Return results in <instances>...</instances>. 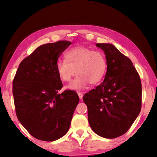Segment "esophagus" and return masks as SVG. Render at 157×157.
I'll use <instances>...</instances> for the list:
<instances>
[{
  "label": "esophagus",
  "mask_w": 157,
  "mask_h": 157,
  "mask_svg": "<svg viewBox=\"0 0 157 157\" xmlns=\"http://www.w3.org/2000/svg\"><path fill=\"white\" fill-rule=\"evenodd\" d=\"M77 94H78L79 98H80V99H82V98H83V93H81V92H78V93H77Z\"/></svg>",
  "instance_id": "1"
}]
</instances>
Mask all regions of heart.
I'll return each instance as SVG.
<instances>
[{
    "label": "heart",
    "instance_id": "1",
    "mask_svg": "<svg viewBox=\"0 0 157 157\" xmlns=\"http://www.w3.org/2000/svg\"><path fill=\"white\" fill-rule=\"evenodd\" d=\"M65 59L58 60L56 68L60 78L64 82L71 81L76 73V77L68 86L70 89H83L89 83L96 84L106 74V59L100 51L76 46L66 51Z\"/></svg>",
    "mask_w": 157,
    "mask_h": 157
}]
</instances>
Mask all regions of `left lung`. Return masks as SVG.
I'll return each mask as SVG.
<instances>
[{
	"label": "left lung",
	"mask_w": 157,
	"mask_h": 157,
	"mask_svg": "<svg viewBox=\"0 0 157 157\" xmlns=\"http://www.w3.org/2000/svg\"><path fill=\"white\" fill-rule=\"evenodd\" d=\"M106 55L104 80L83 96L88 119L98 136L114 139L125 134L141 108V83L131 60L112 44H96Z\"/></svg>",
	"instance_id": "obj_1"
}]
</instances>
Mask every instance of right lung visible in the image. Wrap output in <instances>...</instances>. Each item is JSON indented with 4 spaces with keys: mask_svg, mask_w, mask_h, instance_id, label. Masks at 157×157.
Returning a JSON list of instances; mask_svg holds the SVG:
<instances>
[{
    "mask_svg": "<svg viewBox=\"0 0 157 157\" xmlns=\"http://www.w3.org/2000/svg\"><path fill=\"white\" fill-rule=\"evenodd\" d=\"M71 42L59 40L38 47L21 62L13 81L16 116L29 134L53 141L69 129L79 98L76 92L59 94L63 83L56 64Z\"/></svg>",
    "mask_w": 157,
    "mask_h": 157,
    "instance_id": "add662e5",
    "label": "right lung"
}]
</instances>
